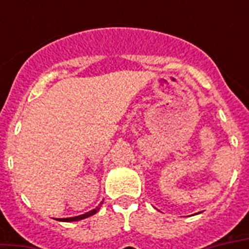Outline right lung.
Masks as SVG:
<instances>
[{"mask_svg":"<svg viewBox=\"0 0 249 249\" xmlns=\"http://www.w3.org/2000/svg\"><path fill=\"white\" fill-rule=\"evenodd\" d=\"M101 204H103V201H102ZM101 204L98 205L95 209H93V211H90V212H88V213H84V214H81V216L68 217V218H58V221H63V222H72V221H80V220H84V218H88V217L95 214V213H97L98 211L101 209Z\"/></svg>","mask_w":249,"mask_h":249,"instance_id":"obj_1","label":"right lung"}]
</instances>
